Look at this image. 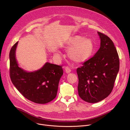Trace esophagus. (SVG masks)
Masks as SVG:
<instances>
[{
	"instance_id": "34e87169",
	"label": "esophagus",
	"mask_w": 130,
	"mask_h": 130,
	"mask_svg": "<svg viewBox=\"0 0 130 130\" xmlns=\"http://www.w3.org/2000/svg\"><path fill=\"white\" fill-rule=\"evenodd\" d=\"M65 72L67 73H69L71 72V69L69 67H66L65 68Z\"/></svg>"
}]
</instances>
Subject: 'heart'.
Segmentation results:
<instances>
[{"instance_id":"b5f03b06","label":"heart","mask_w":130,"mask_h":130,"mask_svg":"<svg viewBox=\"0 0 130 130\" xmlns=\"http://www.w3.org/2000/svg\"><path fill=\"white\" fill-rule=\"evenodd\" d=\"M64 46L69 48L68 56L73 62L81 63L88 61L91 57L94 50L92 41L89 38L80 35L71 36L64 42ZM58 57L60 53L56 52Z\"/></svg>"}]
</instances>
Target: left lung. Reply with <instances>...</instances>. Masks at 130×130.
Wrapping results in <instances>:
<instances>
[{"instance_id":"1","label":"left lung","mask_w":130,"mask_h":130,"mask_svg":"<svg viewBox=\"0 0 130 130\" xmlns=\"http://www.w3.org/2000/svg\"><path fill=\"white\" fill-rule=\"evenodd\" d=\"M97 33L100 39L99 49L77 69L79 95L91 103L104 99L111 93L119 70L118 54L113 41L106 35Z\"/></svg>"}]
</instances>
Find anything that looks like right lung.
Here are the masks:
<instances>
[{
	"mask_svg": "<svg viewBox=\"0 0 130 130\" xmlns=\"http://www.w3.org/2000/svg\"><path fill=\"white\" fill-rule=\"evenodd\" d=\"M18 42L12 47L9 54L10 74L12 83L27 99L36 103L45 104L57 96L62 67L46 62L40 69L27 71L19 67L16 58Z\"/></svg>",
	"mask_w": 130,
	"mask_h": 130,
	"instance_id": "add662e5",
	"label": "right lung"
}]
</instances>
